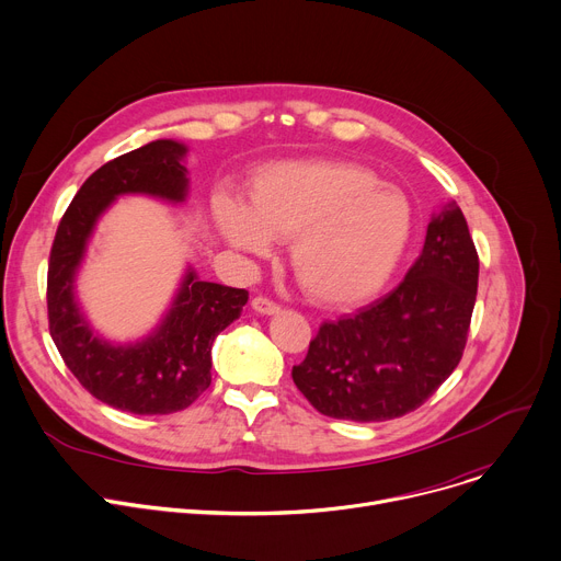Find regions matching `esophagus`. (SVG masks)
<instances>
[{
	"mask_svg": "<svg viewBox=\"0 0 561 561\" xmlns=\"http://www.w3.org/2000/svg\"><path fill=\"white\" fill-rule=\"evenodd\" d=\"M252 309H254V312H259V314L274 317V314L280 312V305L274 302V300L267 298V296H256V298L252 300Z\"/></svg>",
	"mask_w": 561,
	"mask_h": 561,
	"instance_id": "34e87169",
	"label": "esophagus"
}]
</instances>
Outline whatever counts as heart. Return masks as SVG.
Listing matches in <instances>:
<instances>
[{
  "mask_svg": "<svg viewBox=\"0 0 561 561\" xmlns=\"http://www.w3.org/2000/svg\"><path fill=\"white\" fill-rule=\"evenodd\" d=\"M225 238L254 256L289 240L291 270L321 305L352 307L375 296L397 270L412 233L401 190L345 160H298L263 169L252 205L220 198Z\"/></svg>",
  "mask_w": 561,
  "mask_h": 561,
  "instance_id": "obj_1",
  "label": "heart"
}]
</instances>
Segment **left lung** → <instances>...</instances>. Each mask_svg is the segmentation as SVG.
I'll return each instance as SVG.
<instances>
[{"label":"left lung","instance_id":"obj_1","mask_svg":"<svg viewBox=\"0 0 561 561\" xmlns=\"http://www.w3.org/2000/svg\"><path fill=\"white\" fill-rule=\"evenodd\" d=\"M479 256L455 201L434 214L423 252L388 296L323 323L291 379L321 414L358 423L423 405L461 360Z\"/></svg>","mask_w":561,"mask_h":561}]
</instances>
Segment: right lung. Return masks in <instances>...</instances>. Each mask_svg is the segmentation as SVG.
Masks as SVG:
<instances>
[{"instance_id": "obj_1", "label": "right lung", "mask_w": 561, "mask_h": 561, "mask_svg": "<svg viewBox=\"0 0 561 561\" xmlns=\"http://www.w3.org/2000/svg\"><path fill=\"white\" fill-rule=\"evenodd\" d=\"M186 147L156 140L124 153L87 178L61 216L48 261V330L73 377L102 403L131 414L190 408L211 383V345L249 298L244 289L207 283L190 267L160 325L136 343L115 345L93 334L76 300V276L98 218L117 196L142 194L182 203L190 178Z\"/></svg>"}]
</instances>
